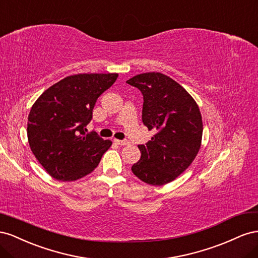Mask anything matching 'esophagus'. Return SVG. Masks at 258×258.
Masks as SVG:
<instances>
[{"instance_id": "34e87169", "label": "esophagus", "mask_w": 258, "mask_h": 258, "mask_svg": "<svg viewBox=\"0 0 258 258\" xmlns=\"http://www.w3.org/2000/svg\"><path fill=\"white\" fill-rule=\"evenodd\" d=\"M114 142L117 145H120V146H126V145L130 144V142L127 141V139H123V141H120V139H114Z\"/></svg>"}]
</instances>
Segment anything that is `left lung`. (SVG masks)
Wrapping results in <instances>:
<instances>
[{
	"instance_id": "8db88e82",
	"label": "left lung",
	"mask_w": 258,
	"mask_h": 258,
	"mask_svg": "<svg viewBox=\"0 0 258 258\" xmlns=\"http://www.w3.org/2000/svg\"><path fill=\"white\" fill-rule=\"evenodd\" d=\"M126 83L142 92L143 123L156 132L151 141L138 145L142 157L132 172L149 185H165L187 170L200 149V110L185 88L163 73H142Z\"/></svg>"
}]
</instances>
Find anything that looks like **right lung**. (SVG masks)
<instances>
[{
    "mask_svg": "<svg viewBox=\"0 0 258 258\" xmlns=\"http://www.w3.org/2000/svg\"><path fill=\"white\" fill-rule=\"evenodd\" d=\"M117 73H80L60 80L34 102L28 116L31 151L58 180L72 181L92 173L112 145L96 132L85 133L97 98Z\"/></svg>",
    "mask_w": 258,
    "mask_h": 258,
    "instance_id": "1",
    "label": "right lung"
}]
</instances>
